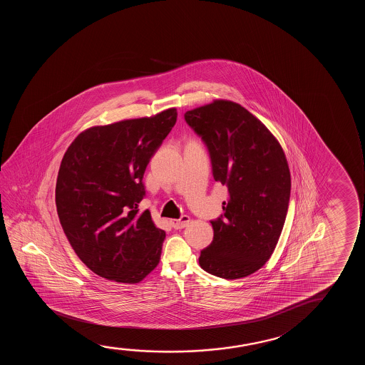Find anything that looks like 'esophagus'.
<instances>
[{
  "label": "esophagus",
  "mask_w": 365,
  "mask_h": 365,
  "mask_svg": "<svg viewBox=\"0 0 365 365\" xmlns=\"http://www.w3.org/2000/svg\"><path fill=\"white\" fill-rule=\"evenodd\" d=\"M190 218L188 215H182L180 220H170V225L175 228V230H182L187 225H190Z\"/></svg>",
  "instance_id": "1"
}]
</instances>
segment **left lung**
Wrapping results in <instances>:
<instances>
[{
    "label": "left lung",
    "instance_id": "obj_1",
    "mask_svg": "<svg viewBox=\"0 0 365 365\" xmlns=\"http://www.w3.org/2000/svg\"><path fill=\"white\" fill-rule=\"evenodd\" d=\"M185 120L208 148L215 180L230 192L225 213L210 220L215 235L200 250V265L220 278H243L269 259L284 225L290 197L284 152L257 117L230 101L188 110Z\"/></svg>",
    "mask_w": 365,
    "mask_h": 365
}]
</instances>
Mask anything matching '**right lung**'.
I'll return each mask as SVG.
<instances>
[{
  "label": "right lung",
  "instance_id": "add662e5",
  "mask_svg": "<svg viewBox=\"0 0 365 365\" xmlns=\"http://www.w3.org/2000/svg\"><path fill=\"white\" fill-rule=\"evenodd\" d=\"M175 120L177 110L170 108L97 125L66 150L56 183L57 213L77 257L102 278L138 283L160 263L165 230L138 203L145 168Z\"/></svg>",
  "mask_w": 365,
  "mask_h": 365
}]
</instances>
